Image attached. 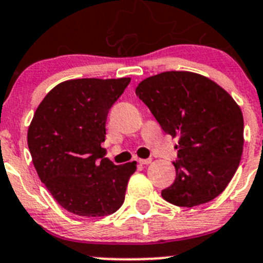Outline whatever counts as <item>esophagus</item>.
I'll list each match as a JSON object with an SVG mask.
<instances>
[{
  "mask_svg": "<svg viewBox=\"0 0 263 263\" xmlns=\"http://www.w3.org/2000/svg\"><path fill=\"white\" fill-rule=\"evenodd\" d=\"M137 162H139L140 164H149V163H152V159H150V158H147V159H137Z\"/></svg>",
  "mask_w": 263,
  "mask_h": 263,
  "instance_id": "34e87169",
  "label": "esophagus"
}]
</instances>
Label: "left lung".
<instances>
[{"label":"left lung","instance_id":"obj_1","mask_svg":"<svg viewBox=\"0 0 263 263\" xmlns=\"http://www.w3.org/2000/svg\"><path fill=\"white\" fill-rule=\"evenodd\" d=\"M136 95L165 134L177 137L175 182L163 199L195 207L217 198L235 175L244 144L243 114L210 78L164 72L142 81Z\"/></svg>","mask_w":263,"mask_h":263}]
</instances>
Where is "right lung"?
I'll use <instances>...</instances> for the list:
<instances>
[{"label": "right lung", "mask_w": 263, "mask_h": 263, "mask_svg": "<svg viewBox=\"0 0 263 263\" xmlns=\"http://www.w3.org/2000/svg\"><path fill=\"white\" fill-rule=\"evenodd\" d=\"M129 78L59 83L38 105L28 129L33 164L56 202L77 216L118 211L136 162L116 165L101 146L106 118Z\"/></svg>", "instance_id": "add662e5"}]
</instances>
